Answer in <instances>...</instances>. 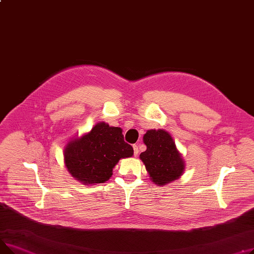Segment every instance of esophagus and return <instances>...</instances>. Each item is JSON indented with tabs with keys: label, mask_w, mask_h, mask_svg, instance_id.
Masks as SVG:
<instances>
[{
	"label": "esophagus",
	"mask_w": 254,
	"mask_h": 254,
	"mask_svg": "<svg viewBox=\"0 0 254 254\" xmlns=\"http://www.w3.org/2000/svg\"><path fill=\"white\" fill-rule=\"evenodd\" d=\"M132 148H134V155L137 156V155L139 154V148H138V146H137V145H134V146H132Z\"/></svg>",
	"instance_id": "obj_1"
}]
</instances>
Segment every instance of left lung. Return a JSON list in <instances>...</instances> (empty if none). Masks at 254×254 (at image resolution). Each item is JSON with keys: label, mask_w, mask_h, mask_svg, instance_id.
I'll use <instances>...</instances> for the list:
<instances>
[{"label": "left lung", "mask_w": 254, "mask_h": 254, "mask_svg": "<svg viewBox=\"0 0 254 254\" xmlns=\"http://www.w3.org/2000/svg\"><path fill=\"white\" fill-rule=\"evenodd\" d=\"M147 149L140 154L150 179L165 185L178 179L184 172V161L174 140L164 129H149L143 137Z\"/></svg>", "instance_id": "1"}]
</instances>
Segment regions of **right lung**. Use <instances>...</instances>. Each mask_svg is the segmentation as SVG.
Masks as SVG:
<instances>
[{"label": "right lung", "instance_id": "1", "mask_svg": "<svg viewBox=\"0 0 254 254\" xmlns=\"http://www.w3.org/2000/svg\"><path fill=\"white\" fill-rule=\"evenodd\" d=\"M132 154L134 149L125 142L123 129L106 123H99L87 134L71 140L64 151L66 169L83 184L109 180L119 159Z\"/></svg>", "mask_w": 254, "mask_h": 254}]
</instances>
